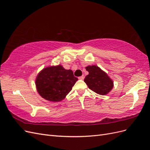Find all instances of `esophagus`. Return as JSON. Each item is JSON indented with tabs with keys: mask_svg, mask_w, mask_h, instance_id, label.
<instances>
[{
	"mask_svg": "<svg viewBox=\"0 0 150 150\" xmlns=\"http://www.w3.org/2000/svg\"><path fill=\"white\" fill-rule=\"evenodd\" d=\"M79 79H81V80H83L84 79V75H83V76H80V77H79Z\"/></svg>",
	"mask_w": 150,
	"mask_h": 150,
	"instance_id": "1",
	"label": "esophagus"
}]
</instances>
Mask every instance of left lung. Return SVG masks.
<instances>
[{"mask_svg": "<svg viewBox=\"0 0 150 150\" xmlns=\"http://www.w3.org/2000/svg\"><path fill=\"white\" fill-rule=\"evenodd\" d=\"M89 74L84 80L88 88L93 91L100 95H106L112 90L114 83L106 72L96 65L86 67Z\"/></svg>", "mask_w": 150, "mask_h": 150, "instance_id": "left-lung-1", "label": "left lung"}]
</instances>
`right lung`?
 I'll return each instance as SVG.
<instances>
[{"mask_svg":"<svg viewBox=\"0 0 150 150\" xmlns=\"http://www.w3.org/2000/svg\"><path fill=\"white\" fill-rule=\"evenodd\" d=\"M78 80L72 70L65 69L59 64L44 68L35 82L40 96L49 101L58 102L66 98Z\"/></svg>","mask_w":150,"mask_h":150,"instance_id":"right-lung-1","label":"right lung"}]
</instances>
